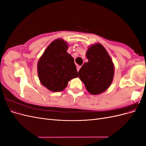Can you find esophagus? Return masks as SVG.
<instances>
[{
	"instance_id": "obj_1",
	"label": "esophagus",
	"mask_w": 146,
	"mask_h": 146,
	"mask_svg": "<svg viewBox=\"0 0 146 146\" xmlns=\"http://www.w3.org/2000/svg\"><path fill=\"white\" fill-rule=\"evenodd\" d=\"M80 68H81V66H77V71H78V72L79 71V70H80Z\"/></svg>"
}]
</instances>
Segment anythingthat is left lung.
Segmentation results:
<instances>
[{
    "label": "left lung",
    "instance_id": "left-lung-1",
    "mask_svg": "<svg viewBox=\"0 0 146 146\" xmlns=\"http://www.w3.org/2000/svg\"><path fill=\"white\" fill-rule=\"evenodd\" d=\"M86 57L88 61L79 70V78L90 94H100L107 90L113 81V61L104 46L99 44L89 48Z\"/></svg>",
    "mask_w": 146,
    "mask_h": 146
}]
</instances>
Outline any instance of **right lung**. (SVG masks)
<instances>
[{
  "label": "right lung",
  "instance_id": "add662e5",
  "mask_svg": "<svg viewBox=\"0 0 146 146\" xmlns=\"http://www.w3.org/2000/svg\"><path fill=\"white\" fill-rule=\"evenodd\" d=\"M68 48L63 39H57L48 46L38 63L39 80L51 91H63L70 80L78 77L74 60L67 52Z\"/></svg>",
  "mask_w": 146,
  "mask_h": 146
}]
</instances>
